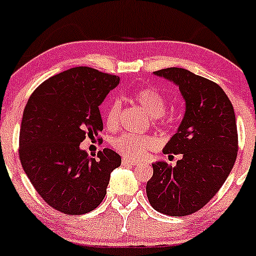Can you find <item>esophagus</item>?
Here are the masks:
<instances>
[{
    "instance_id": "obj_1",
    "label": "esophagus",
    "mask_w": 256,
    "mask_h": 256,
    "mask_svg": "<svg viewBox=\"0 0 256 256\" xmlns=\"http://www.w3.org/2000/svg\"><path fill=\"white\" fill-rule=\"evenodd\" d=\"M140 162L136 161V160H128V158H122V164H130V166H135V164H138Z\"/></svg>"
}]
</instances>
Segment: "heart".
I'll return each instance as SVG.
<instances>
[{"label": "heart", "instance_id": "heart-1", "mask_svg": "<svg viewBox=\"0 0 256 256\" xmlns=\"http://www.w3.org/2000/svg\"><path fill=\"white\" fill-rule=\"evenodd\" d=\"M134 100L141 105L147 112L154 116V121L160 122L166 112V98L161 92L151 86L141 88L134 92ZM121 102L114 100L108 106L105 112V124L109 128H116L120 121ZM158 144L156 138L151 135H134V134H122L114 138L112 146L121 156L131 160H140L147 156L150 151H154Z\"/></svg>", "mask_w": 256, "mask_h": 256}]
</instances>
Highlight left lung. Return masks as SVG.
<instances>
[{
  "label": "left lung",
  "instance_id": "obj_1",
  "mask_svg": "<svg viewBox=\"0 0 256 256\" xmlns=\"http://www.w3.org/2000/svg\"><path fill=\"white\" fill-rule=\"evenodd\" d=\"M174 82L186 100L177 132L164 146L167 154H182L176 166L152 164L146 184L150 204L166 216L196 213L216 196L228 178L238 154V131L233 105L216 82L183 68L154 72Z\"/></svg>",
  "mask_w": 256,
  "mask_h": 256
}]
</instances>
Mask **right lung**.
Listing matches in <instances>:
<instances>
[{"label":"right lung","mask_w":256,"mask_h":256,"mask_svg":"<svg viewBox=\"0 0 256 256\" xmlns=\"http://www.w3.org/2000/svg\"><path fill=\"white\" fill-rule=\"evenodd\" d=\"M120 79L76 66L43 82L28 99L20 131V164L38 194L70 216L94 210L104 200L110 174L121 164L110 148L98 157L80 150L102 130L99 106ZM102 140V138H99Z\"/></svg>","instance_id":"right-lung-1"}]
</instances>
